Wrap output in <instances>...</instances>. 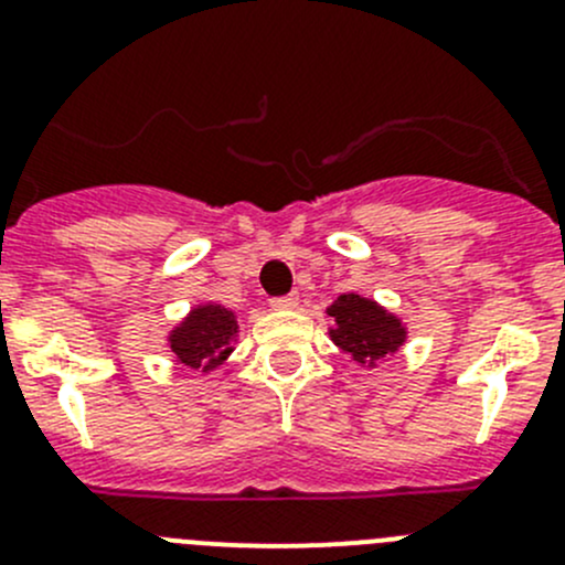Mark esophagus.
<instances>
[{
  "instance_id": "1",
  "label": "esophagus",
  "mask_w": 565,
  "mask_h": 565,
  "mask_svg": "<svg viewBox=\"0 0 565 565\" xmlns=\"http://www.w3.org/2000/svg\"><path fill=\"white\" fill-rule=\"evenodd\" d=\"M300 303V295L298 292H289V295H278V298L270 300L273 309H295Z\"/></svg>"
}]
</instances>
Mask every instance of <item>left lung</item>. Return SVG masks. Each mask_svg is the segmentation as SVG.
Here are the masks:
<instances>
[{
	"mask_svg": "<svg viewBox=\"0 0 565 565\" xmlns=\"http://www.w3.org/2000/svg\"><path fill=\"white\" fill-rule=\"evenodd\" d=\"M328 315L335 319V330H330L335 344L361 363L380 361L404 341L402 322L385 315L374 300L341 295Z\"/></svg>",
	"mask_w": 565,
	"mask_h": 565,
	"instance_id": "obj_1",
	"label": "left lung"
}]
</instances>
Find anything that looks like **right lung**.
I'll return each instance as SVG.
<instances>
[{"instance_id": "right-lung-1", "label": "right lung", "mask_w": 565, "mask_h": 565, "mask_svg": "<svg viewBox=\"0 0 565 565\" xmlns=\"http://www.w3.org/2000/svg\"><path fill=\"white\" fill-rule=\"evenodd\" d=\"M237 333V319L221 306H202L174 330L172 352L191 369H213L232 352L230 341Z\"/></svg>"}]
</instances>
